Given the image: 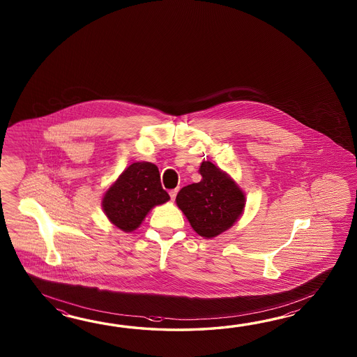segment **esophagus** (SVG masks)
Listing matches in <instances>:
<instances>
[{"mask_svg": "<svg viewBox=\"0 0 357 357\" xmlns=\"http://www.w3.org/2000/svg\"><path fill=\"white\" fill-rule=\"evenodd\" d=\"M177 191H178V190L177 189L171 190V191H169V197H171V199H172V200H175L176 195H177Z\"/></svg>", "mask_w": 357, "mask_h": 357, "instance_id": "1", "label": "esophagus"}]
</instances>
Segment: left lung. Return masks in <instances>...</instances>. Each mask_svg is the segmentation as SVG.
Segmentation results:
<instances>
[{
  "label": "left lung",
  "mask_w": 357,
  "mask_h": 357,
  "mask_svg": "<svg viewBox=\"0 0 357 357\" xmlns=\"http://www.w3.org/2000/svg\"><path fill=\"white\" fill-rule=\"evenodd\" d=\"M202 180L180 190L176 204L197 235L213 238L235 225L243 215L246 195L231 176L204 160Z\"/></svg>",
  "instance_id": "obj_1"
}]
</instances>
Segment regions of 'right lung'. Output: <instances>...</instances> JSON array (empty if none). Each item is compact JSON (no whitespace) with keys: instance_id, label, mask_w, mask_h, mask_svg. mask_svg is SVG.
<instances>
[{"instance_id":"right-lung-1","label":"right lung","mask_w":357,"mask_h":357,"mask_svg":"<svg viewBox=\"0 0 357 357\" xmlns=\"http://www.w3.org/2000/svg\"><path fill=\"white\" fill-rule=\"evenodd\" d=\"M168 200L169 195L160 185L158 167L151 162H135L105 191L102 209L114 226L129 234L142 225L155 205Z\"/></svg>"}]
</instances>
